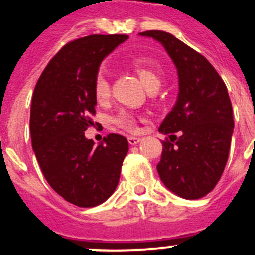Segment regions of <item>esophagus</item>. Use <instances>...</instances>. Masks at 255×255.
Wrapping results in <instances>:
<instances>
[{"mask_svg": "<svg viewBox=\"0 0 255 255\" xmlns=\"http://www.w3.org/2000/svg\"><path fill=\"white\" fill-rule=\"evenodd\" d=\"M128 140H129L130 145H135V144H138L141 139L138 138V136H129V138H128Z\"/></svg>", "mask_w": 255, "mask_h": 255, "instance_id": "esophagus-1", "label": "esophagus"}]
</instances>
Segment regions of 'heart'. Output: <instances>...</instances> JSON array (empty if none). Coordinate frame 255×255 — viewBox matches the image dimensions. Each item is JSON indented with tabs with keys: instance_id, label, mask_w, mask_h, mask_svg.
I'll return each instance as SVG.
<instances>
[{
	"instance_id": "b5f03b06",
	"label": "heart",
	"mask_w": 255,
	"mask_h": 255,
	"mask_svg": "<svg viewBox=\"0 0 255 255\" xmlns=\"http://www.w3.org/2000/svg\"><path fill=\"white\" fill-rule=\"evenodd\" d=\"M130 65L148 89H155V88L159 87L162 66L158 61L149 57V56H138V57L132 58ZM93 94L98 103H103L108 100V97L111 94V87H110L108 79L106 78L105 74H98L94 79ZM112 123L121 129L126 130V131L134 132L138 130L134 115L129 111H125V110L119 112L112 119Z\"/></svg>"
}]
</instances>
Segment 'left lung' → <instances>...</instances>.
<instances>
[{"label": "left lung", "mask_w": 255, "mask_h": 255, "mask_svg": "<svg viewBox=\"0 0 255 255\" xmlns=\"http://www.w3.org/2000/svg\"><path fill=\"white\" fill-rule=\"evenodd\" d=\"M161 42L179 75V96L158 131L162 141L157 171L166 188L185 199L215 189L229 158L234 131L233 106L216 69L199 52L162 30L139 33Z\"/></svg>", "instance_id": "left-lung-1"}]
</instances>
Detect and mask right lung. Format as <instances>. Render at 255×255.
Returning a JSON list of instances; mask_svg holds the SVG:
<instances>
[{"instance_id": "right-lung-1", "label": "right lung", "mask_w": 255, "mask_h": 255, "mask_svg": "<svg viewBox=\"0 0 255 255\" xmlns=\"http://www.w3.org/2000/svg\"><path fill=\"white\" fill-rule=\"evenodd\" d=\"M125 34H93L65 44L38 79L31 98L30 136L47 182L58 195L89 208L111 197L129 150L123 135L94 145L85 130L94 123L93 83L103 58Z\"/></svg>"}]
</instances>
